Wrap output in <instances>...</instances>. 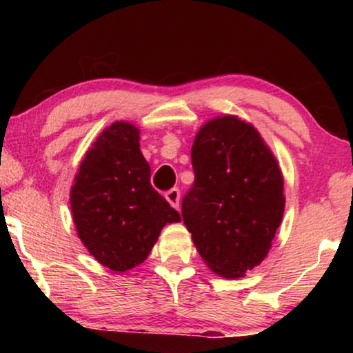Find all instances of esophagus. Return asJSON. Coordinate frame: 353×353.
Returning <instances> with one entry per match:
<instances>
[{"label":"esophagus","mask_w":353,"mask_h":353,"mask_svg":"<svg viewBox=\"0 0 353 353\" xmlns=\"http://www.w3.org/2000/svg\"><path fill=\"white\" fill-rule=\"evenodd\" d=\"M165 199L168 201V204H170L173 209L178 210V207H180V191H178L176 188H173V190L167 191L165 192Z\"/></svg>","instance_id":"1"}]
</instances>
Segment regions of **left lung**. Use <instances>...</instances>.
Wrapping results in <instances>:
<instances>
[{
	"instance_id": "left-lung-1",
	"label": "left lung",
	"mask_w": 353,
	"mask_h": 353,
	"mask_svg": "<svg viewBox=\"0 0 353 353\" xmlns=\"http://www.w3.org/2000/svg\"><path fill=\"white\" fill-rule=\"evenodd\" d=\"M194 185L181 215L212 272L243 278L267 257L284 214L279 163L252 123L219 115L197 132L191 149Z\"/></svg>"
}]
</instances>
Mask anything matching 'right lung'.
Here are the masks:
<instances>
[{"instance_id":"right-lung-1","label":"right lung","mask_w":353,"mask_h":353,"mask_svg":"<svg viewBox=\"0 0 353 353\" xmlns=\"http://www.w3.org/2000/svg\"><path fill=\"white\" fill-rule=\"evenodd\" d=\"M77 234L112 272H128L148 259L167 223L181 221L151 186V167L139 149V128L117 120L85 152L70 188Z\"/></svg>"}]
</instances>
